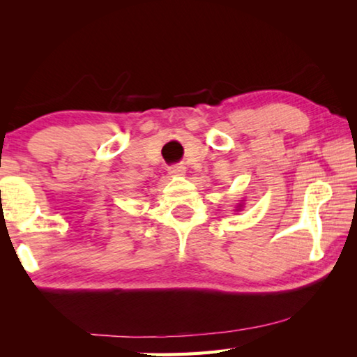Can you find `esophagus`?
<instances>
[{
  "mask_svg": "<svg viewBox=\"0 0 357 357\" xmlns=\"http://www.w3.org/2000/svg\"><path fill=\"white\" fill-rule=\"evenodd\" d=\"M168 173L176 174V176H179V174L185 173V167L184 165H172L170 168H168Z\"/></svg>",
  "mask_w": 357,
  "mask_h": 357,
  "instance_id": "1",
  "label": "esophagus"
}]
</instances>
